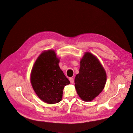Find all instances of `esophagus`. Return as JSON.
I'll return each instance as SVG.
<instances>
[{
    "mask_svg": "<svg viewBox=\"0 0 133 133\" xmlns=\"http://www.w3.org/2000/svg\"><path fill=\"white\" fill-rule=\"evenodd\" d=\"M69 81L71 83H74V79L73 77H70V78H69Z\"/></svg>",
    "mask_w": 133,
    "mask_h": 133,
    "instance_id": "1",
    "label": "esophagus"
}]
</instances>
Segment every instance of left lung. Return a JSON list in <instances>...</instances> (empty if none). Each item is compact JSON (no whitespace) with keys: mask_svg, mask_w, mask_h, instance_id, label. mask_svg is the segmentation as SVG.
<instances>
[{"mask_svg":"<svg viewBox=\"0 0 133 133\" xmlns=\"http://www.w3.org/2000/svg\"><path fill=\"white\" fill-rule=\"evenodd\" d=\"M106 82L105 70L99 60L91 53L86 52L75 79L78 95L85 101H92L103 91Z\"/></svg>","mask_w":133,"mask_h":133,"instance_id":"8db88e82","label":"left lung"}]
</instances>
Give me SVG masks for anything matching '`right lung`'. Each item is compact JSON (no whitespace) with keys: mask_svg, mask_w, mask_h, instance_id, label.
I'll list each match as a JSON object with an SVG mask.
<instances>
[{"mask_svg":"<svg viewBox=\"0 0 133 133\" xmlns=\"http://www.w3.org/2000/svg\"><path fill=\"white\" fill-rule=\"evenodd\" d=\"M55 52H43L33 65L30 76L32 87L37 96L49 104L62 100L63 90L70 81L59 67Z\"/></svg>","mask_w":133,"mask_h":133,"instance_id":"add662e5","label":"right lung"}]
</instances>
